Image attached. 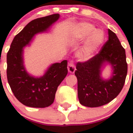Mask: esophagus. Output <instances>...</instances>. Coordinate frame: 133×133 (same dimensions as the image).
<instances>
[{
    "mask_svg": "<svg viewBox=\"0 0 133 133\" xmlns=\"http://www.w3.org/2000/svg\"><path fill=\"white\" fill-rule=\"evenodd\" d=\"M68 70L69 74H74L75 71V66L74 64L70 63L68 65Z\"/></svg>",
    "mask_w": 133,
    "mask_h": 133,
    "instance_id": "obj_1",
    "label": "esophagus"
}]
</instances>
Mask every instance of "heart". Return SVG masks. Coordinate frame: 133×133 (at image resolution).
<instances>
[{
    "mask_svg": "<svg viewBox=\"0 0 133 133\" xmlns=\"http://www.w3.org/2000/svg\"><path fill=\"white\" fill-rule=\"evenodd\" d=\"M77 35L81 39L88 36L77 54L79 59L83 61L91 58L102 47L105 40V34L103 30L96 29L95 26L88 23H83L79 26Z\"/></svg>",
    "mask_w": 133,
    "mask_h": 133,
    "instance_id": "heart-1",
    "label": "heart"
}]
</instances>
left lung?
I'll list each match as a JSON object with an SVG mask.
<instances>
[{
  "label": "left lung",
  "mask_w": 133,
  "mask_h": 133,
  "mask_svg": "<svg viewBox=\"0 0 133 133\" xmlns=\"http://www.w3.org/2000/svg\"><path fill=\"white\" fill-rule=\"evenodd\" d=\"M109 40L101 51L84 63H77L75 75L77 79L79 103L88 107L107 104L119 95L127 74L125 50L116 34L108 29ZM109 65L111 74L102 77L103 69Z\"/></svg>",
  "instance_id": "1"
}]
</instances>
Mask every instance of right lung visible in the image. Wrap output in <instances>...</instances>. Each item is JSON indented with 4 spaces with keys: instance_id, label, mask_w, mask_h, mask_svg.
<instances>
[{
    "instance_id": "1",
    "label": "right lung",
    "mask_w": 133,
    "mask_h": 133,
    "mask_svg": "<svg viewBox=\"0 0 133 133\" xmlns=\"http://www.w3.org/2000/svg\"><path fill=\"white\" fill-rule=\"evenodd\" d=\"M60 17L54 14L32 20L14 37L7 53V79L16 99L35 108L48 107L54 101L58 87L68 74L67 60L52 64L41 76L28 72L24 65V48L30 46L36 35L48 32Z\"/></svg>"
}]
</instances>
